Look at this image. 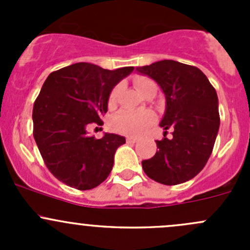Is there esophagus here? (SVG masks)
Listing matches in <instances>:
<instances>
[{
	"mask_svg": "<svg viewBox=\"0 0 250 250\" xmlns=\"http://www.w3.org/2000/svg\"><path fill=\"white\" fill-rule=\"evenodd\" d=\"M138 141V139L137 138H134V137H127V143H130V144H134V143H137Z\"/></svg>",
	"mask_w": 250,
	"mask_h": 250,
	"instance_id": "1",
	"label": "esophagus"
}]
</instances>
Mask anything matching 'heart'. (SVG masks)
Masks as SVG:
<instances>
[{
    "mask_svg": "<svg viewBox=\"0 0 250 250\" xmlns=\"http://www.w3.org/2000/svg\"><path fill=\"white\" fill-rule=\"evenodd\" d=\"M135 88L139 90L140 94L147 92L153 87H157L152 80L146 77H138L134 80ZM121 90V85L117 84L112 88L109 95V105L111 107L115 106L117 102L118 93ZM155 121V113L151 110H139V111H121L118 115L111 121V127L115 132L121 134L138 137L141 133L145 132L146 128Z\"/></svg>",
    "mask_w": 250,
    "mask_h": 250,
    "instance_id": "1",
    "label": "heart"
}]
</instances>
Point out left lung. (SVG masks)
Masks as SVG:
<instances>
[{"instance_id": "1", "label": "left lung", "mask_w": 250, "mask_h": 250, "mask_svg": "<svg viewBox=\"0 0 250 250\" xmlns=\"http://www.w3.org/2000/svg\"><path fill=\"white\" fill-rule=\"evenodd\" d=\"M157 82L166 97L160 125L173 137L157 140L158 151L141 162L148 178L163 185H178L195 178L210 157L220 125L215 89L198 67L175 60H161L137 67Z\"/></svg>"}]
</instances>
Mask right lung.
Masks as SVG:
<instances>
[{
    "instance_id": "right-lung-1",
    "label": "right lung",
    "mask_w": 250,
    "mask_h": 250,
    "mask_svg": "<svg viewBox=\"0 0 250 250\" xmlns=\"http://www.w3.org/2000/svg\"><path fill=\"white\" fill-rule=\"evenodd\" d=\"M133 70L77 62L52 72L44 81L32 110L34 138L58 180L77 190H90L109 176L116 150L125 138L105 133L97 139L88 134V128L102 125L110 92Z\"/></svg>"
}]
</instances>
